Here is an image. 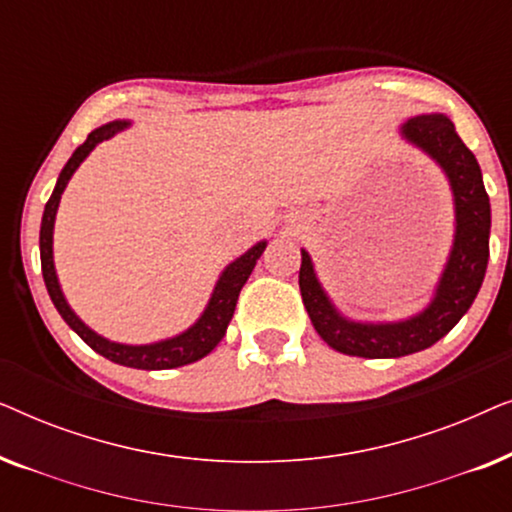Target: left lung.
I'll use <instances>...</instances> for the list:
<instances>
[{
    "mask_svg": "<svg viewBox=\"0 0 512 512\" xmlns=\"http://www.w3.org/2000/svg\"><path fill=\"white\" fill-rule=\"evenodd\" d=\"M401 135L443 167L454 195V242L440 275L433 300L415 317L389 324L349 321L335 310L321 289L312 258L303 249L300 263V296L312 326L328 347L363 359H398L436 345L468 312L485 279L489 261V228L492 209L482 184L480 165L461 142L454 123L443 114L415 116L401 125Z\"/></svg>",
    "mask_w": 512,
    "mask_h": 512,
    "instance_id": "obj_1",
    "label": "left lung"
}]
</instances>
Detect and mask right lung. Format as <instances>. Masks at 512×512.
<instances>
[{
    "label": "right lung",
    "mask_w": 512,
    "mask_h": 512,
    "mask_svg": "<svg viewBox=\"0 0 512 512\" xmlns=\"http://www.w3.org/2000/svg\"><path fill=\"white\" fill-rule=\"evenodd\" d=\"M128 125H130V121H111L107 125H102V128L93 130L88 135L86 142H83L79 149L72 153V158L67 160V165L62 167L58 184H55V188H53V195L46 202L44 219H41V230H39L41 275H44L48 296H51L55 310L60 312V317L67 321V326L72 328V331L79 335V338L86 342L88 347H93L97 354L104 356V359L121 363V366H128V368H139V370L179 368V366H186V363L202 359V356H207L216 345H219L223 335H226L230 319H233V312H235L237 298H240L242 286L249 279L251 270H254V265L258 258H261V254L265 251V244L268 242L254 244L247 254L235 258V261L221 272L219 282H216V286H214V293H212V298H209L202 317L195 321L188 331L174 335V338L151 342V345H121V342H111L107 338H102V335H97L95 331H90V328L72 312V307L67 305L65 296H62L58 275H55V265H53L55 214H58L60 195H62V191H65L67 181L72 179L76 167L86 160L88 153L93 151L97 144L104 142V139L114 137L116 132L125 130Z\"/></svg>",
    "instance_id": "1"
}]
</instances>
